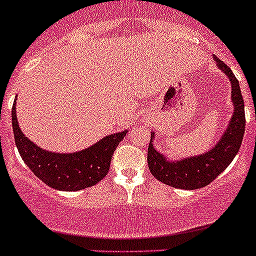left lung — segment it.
Returning <instances> with one entry per match:
<instances>
[{"label":"left lung","mask_w":256,"mask_h":256,"mask_svg":"<svg viewBox=\"0 0 256 256\" xmlns=\"http://www.w3.org/2000/svg\"><path fill=\"white\" fill-rule=\"evenodd\" d=\"M218 69L230 82V100L234 114L219 141L206 152L183 159L172 160L154 148L155 133L151 132L148 162L151 174L164 184L182 190H198L208 186L227 168L238 152L245 133V105L240 83L232 70L214 56Z\"/></svg>","instance_id":"left-lung-1"}]
</instances>
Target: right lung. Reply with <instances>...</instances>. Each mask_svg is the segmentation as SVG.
<instances>
[{"label": "right lung", "mask_w": 256, "mask_h": 256, "mask_svg": "<svg viewBox=\"0 0 256 256\" xmlns=\"http://www.w3.org/2000/svg\"><path fill=\"white\" fill-rule=\"evenodd\" d=\"M12 130L15 144L29 169L47 186L58 191H79L100 182L110 168L112 154L128 130L108 134L90 148L76 152H54L40 148L22 132L14 102Z\"/></svg>", "instance_id": "right-lung-1"}]
</instances>
